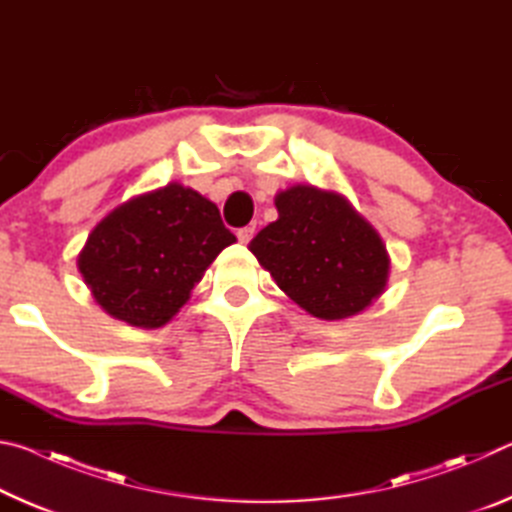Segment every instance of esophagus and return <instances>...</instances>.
<instances>
[{"instance_id": "1", "label": "esophagus", "mask_w": 512, "mask_h": 512, "mask_svg": "<svg viewBox=\"0 0 512 512\" xmlns=\"http://www.w3.org/2000/svg\"><path fill=\"white\" fill-rule=\"evenodd\" d=\"M253 237H255V228H253V225H246V228H239V230H237V239L241 241V244H248V241L253 239Z\"/></svg>"}]
</instances>
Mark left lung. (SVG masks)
Segmentation results:
<instances>
[{
  "label": "left lung",
  "instance_id": "obj_1",
  "mask_svg": "<svg viewBox=\"0 0 512 512\" xmlns=\"http://www.w3.org/2000/svg\"><path fill=\"white\" fill-rule=\"evenodd\" d=\"M275 207L277 221L248 248L296 305L320 320H341L384 293L386 246L348 198L293 185L275 196Z\"/></svg>",
  "mask_w": 512,
  "mask_h": 512
}]
</instances>
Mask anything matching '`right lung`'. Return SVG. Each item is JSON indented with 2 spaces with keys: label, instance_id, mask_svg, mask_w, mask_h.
<instances>
[{
  "label": "right lung",
  "instance_id": "right-lung-1",
  "mask_svg": "<svg viewBox=\"0 0 512 512\" xmlns=\"http://www.w3.org/2000/svg\"><path fill=\"white\" fill-rule=\"evenodd\" d=\"M237 237L219 207L178 183L135 196L97 223L79 255L94 300L124 323L167 325Z\"/></svg>",
  "mask_w": 512,
  "mask_h": 512
}]
</instances>
